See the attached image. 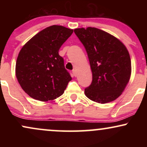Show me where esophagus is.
Listing matches in <instances>:
<instances>
[{
  "label": "esophagus",
  "instance_id": "1",
  "mask_svg": "<svg viewBox=\"0 0 147 147\" xmlns=\"http://www.w3.org/2000/svg\"><path fill=\"white\" fill-rule=\"evenodd\" d=\"M72 74H73V75L75 76V77H76V76H77V71H76V70H75V69H74V70H72Z\"/></svg>",
  "mask_w": 147,
  "mask_h": 147
}]
</instances>
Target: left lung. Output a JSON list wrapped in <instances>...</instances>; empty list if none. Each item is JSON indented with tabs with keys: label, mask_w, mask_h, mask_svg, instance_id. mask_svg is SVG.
I'll return each mask as SVG.
<instances>
[{
	"label": "left lung",
	"mask_w": 147,
	"mask_h": 147,
	"mask_svg": "<svg viewBox=\"0 0 147 147\" xmlns=\"http://www.w3.org/2000/svg\"><path fill=\"white\" fill-rule=\"evenodd\" d=\"M75 34L85 47L92 81L84 93L99 104L115 100L124 90L131 75L127 48L113 35L96 28H77Z\"/></svg>",
	"instance_id": "left-lung-1"
}]
</instances>
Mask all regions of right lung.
Listing matches in <instances>:
<instances>
[{
  "instance_id": "1",
  "label": "right lung",
  "mask_w": 147,
  "mask_h": 147,
  "mask_svg": "<svg viewBox=\"0 0 147 147\" xmlns=\"http://www.w3.org/2000/svg\"><path fill=\"white\" fill-rule=\"evenodd\" d=\"M73 30L52 25L35 34L18 53L15 73L20 86L32 98L48 102L63 94L72 79L59 55Z\"/></svg>"
}]
</instances>
